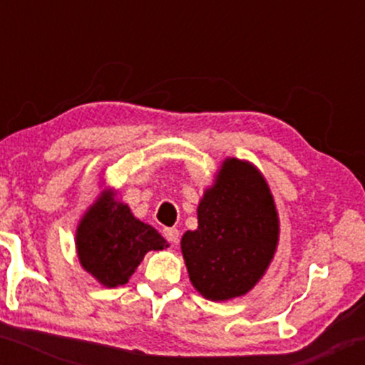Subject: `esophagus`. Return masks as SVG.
<instances>
[{
	"mask_svg": "<svg viewBox=\"0 0 365 365\" xmlns=\"http://www.w3.org/2000/svg\"><path fill=\"white\" fill-rule=\"evenodd\" d=\"M163 235H165L166 240L171 242V244H177L180 233H178L177 228H165V230H163Z\"/></svg>",
	"mask_w": 365,
	"mask_h": 365,
	"instance_id": "1",
	"label": "esophagus"
}]
</instances>
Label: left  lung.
Returning <instances> with one entry per match:
<instances>
[{"label":"left lung","instance_id":"1","mask_svg":"<svg viewBox=\"0 0 365 365\" xmlns=\"http://www.w3.org/2000/svg\"><path fill=\"white\" fill-rule=\"evenodd\" d=\"M197 217L195 232L182 238L192 284L209 300L244 295L264 274L278 244V215L266 180L249 163L226 159Z\"/></svg>","mask_w":365,"mask_h":365}]
</instances>
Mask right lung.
<instances>
[{
  "label": "right lung",
  "instance_id": "obj_1",
  "mask_svg": "<svg viewBox=\"0 0 365 365\" xmlns=\"http://www.w3.org/2000/svg\"><path fill=\"white\" fill-rule=\"evenodd\" d=\"M168 247L153 226L135 220L128 206L103 197L83 216L77 230V250L83 269L104 287L128 282L149 250Z\"/></svg>",
  "mask_w": 365,
  "mask_h": 365
}]
</instances>
